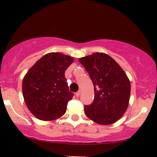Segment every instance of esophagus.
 Returning <instances> with one entry per match:
<instances>
[{
    "instance_id": "obj_1",
    "label": "esophagus",
    "mask_w": 157,
    "mask_h": 157,
    "mask_svg": "<svg viewBox=\"0 0 157 157\" xmlns=\"http://www.w3.org/2000/svg\"><path fill=\"white\" fill-rule=\"evenodd\" d=\"M80 93H81V91H77V92L76 94H75V95H76V97H80Z\"/></svg>"
}]
</instances>
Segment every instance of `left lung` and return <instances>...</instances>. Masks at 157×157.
<instances>
[{"label":"left lung","mask_w":157,"mask_h":157,"mask_svg":"<svg viewBox=\"0 0 157 157\" xmlns=\"http://www.w3.org/2000/svg\"><path fill=\"white\" fill-rule=\"evenodd\" d=\"M79 62L89 72L94 89V102L84 107L86 116L100 125L114 123L123 116L128 106V77L112 57L102 52L81 57Z\"/></svg>","instance_id":"obj_1"}]
</instances>
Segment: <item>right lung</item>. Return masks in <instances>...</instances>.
<instances>
[{"instance_id":"obj_1","label":"right lung","mask_w":157,"mask_h":157,"mask_svg":"<svg viewBox=\"0 0 157 157\" xmlns=\"http://www.w3.org/2000/svg\"><path fill=\"white\" fill-rule=\"evenodd\" d=\"M74 58L59 52L43 56L29 68L23 80V95L27 108L36 118L51 121L66 113L69 91L65 71Z\"/></svg>"}]
</instances>
